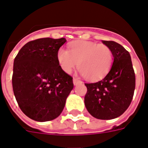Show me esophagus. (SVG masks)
<instances>
[{"label": "esophagus", "mask_w": 148, "mask_h": 148, "mask_svg": "<svg viewBox=\"0 0 148 148\" xmlns=\"http://www.w3.org/2000/svg\"><path fill=\"white\" fill-rule=\"evenodd\" d=\"M73 82H74V85H77L78 84L81 82V81H80L78 78H74V79H73Z\"/></svg>", "instance_id": "obj_1"}]
</instances>
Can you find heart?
I'll return each mask as SVG.
<instances>
[{
  "label": "heart",
  "instance_id": "1",
  "mask_svg": "<svg viewBox=\"0 0 148 148\" xmlns=\"http://www.w3.org/2000/svg\"><path fill=\"white\" fill-rule=\"evenodd\" d=\"M69 51L61 48L57 52L60 68L71 74L77 64L78 70L86 79L97 80L107 74L113 62L111 49L105 44L90 41H75L68 46Z\"/></svg>",
  "mask_w": 148,
  "mask_h": 148
}]
</instances>
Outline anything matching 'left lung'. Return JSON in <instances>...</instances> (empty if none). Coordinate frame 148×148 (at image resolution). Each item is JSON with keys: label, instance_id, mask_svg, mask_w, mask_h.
Instances as JSON below:
<instances>
[{"label": "left lung", "instance_id": "obj_1", "mask_svg": "<svg viewBox=\"0 0 148 148\" xmlns=\"http://www.w3.org/2000/svg\"><path fill=\"white\" fill-rule=\"evenodd\" d=\"M113 54L114 62L107 75L98 82L85 84L84 103L96 119L109 120L124 113L130 106L135 88V74L130 54L114 41H102Z\"/></svg>", "mask_w": 148, "mask_h": 148}]
</instances>
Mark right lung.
<instances>
[{"instance_id": "obj_1", "label": "right lung", "mask_w": 148, "mask_h": 148, "mask_svg": "<svg viewBox=\"0 0 148 148\" xmlns=\"http://www.w3.org/2000/svg\"><path fill=\"white\" fill-rule=\"evenodd\" d=\"M64 38H42L22 47L14 62L12 85L16 102L26 116L51 121L62 113L74 88L73 77L60 68L57 52Z\"/></svg>"}]
</instances>
